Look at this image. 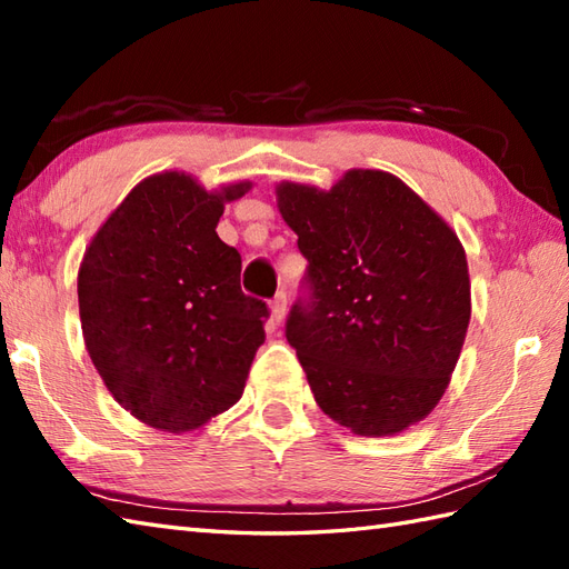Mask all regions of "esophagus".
Returning a JSON list of instances; mask_svg holds the SVG:
<instances>
[{
	"label": "esophagus",
	"instance_id": "1",
	"mask_svg": "<svg viewBox=\"0 0 569 569\" xmlns=\"http://www.w3.org/2000/svg\"><path fill=\"white\" fill-rule=\"evenodd\" d=\"M269 306H271V322L281 325V320L286 317V310H288V298H286V293H276L273 300L269 302Z\"/></svg>",
	"mask_w": 569,
	"mask_h": 569
}]
</instances>
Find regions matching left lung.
<instances>
[{
    "instance_id": "8db88e82",
    "label": "left lung",
    "mask_w": 569,
    "mask_h": 569,
    "mask_svg": "<svg viewBox=\"0 0 569 569\" xmlns=\"http://www.w3.org/2000/svg\"><path fill=\"white\" fill-rule=\"evenodd\" d=\"M279 210L308 259L286 339L327 417L400 433L448 388L470 322L466 249L398 177L351 169L332 189L283 181Z\"/></svg>"
}]
</instances>
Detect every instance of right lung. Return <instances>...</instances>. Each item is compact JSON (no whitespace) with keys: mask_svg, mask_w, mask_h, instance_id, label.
<instances>
[{"mask_svg":"<svg viewBox=\"0 0 569 569\" xmlns=\"http://www.w3.org/2000/svg\"><path fill=\"white\" fill-rule=\"evenodd\" d=\"M249 189L208 193L162 171L87 247L77 276L87 351L116 402L148 427L191 431L242 398L269 308L242 293V257L216 228Z\"/></svg>","mask_w":569,"mask_h":569,"instance_id":"add662e5","label":"right lung"}]
</instances>
